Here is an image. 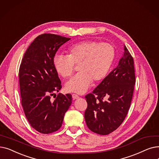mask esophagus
<instances>
[{"label": "esophagus", "mask_w": 159, "mask_h": 159, "mask_svg": "<svg viewBox=\"0 0 159 159\" xmlns=\"http://www.w3.org/2000/svg\"><path fill=\"white\" fill-rule=\"evenodd\" d=\"M72 98L73 99H79V96L76 95V94H73L72 95Z\"/></svg>", "instance_id": "obj_1"}]
</instances>
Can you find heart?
Segmentation results:
<instances>
[{"mask_svg":"<svg viewBox=\"0 0 159 159\" xmlns=\"http://www.w3.org/2000/svg\"><path fill=\"white\" fill-rule=\"evenodd\" d=\"M67 55H55L53 66L62 77H70L74 65H79V73L66 84V90L83 93L90 87L92 81L99 82L104 79L112 67L115 58L114 47L108 43L85 41L68 48Z\"/></svg>","mask_w":159,"mask_h":159,"instance_id":"obj_1","label":"heart"}]
</instances>
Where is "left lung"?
Segmentation results:
<instances>
[{"label": "left lung", "instance_id": "8db88e82", "mask_svg": "<svg viewBox=\"0 0 159 159\" xmlns=\"http://www.w3.org/2000/svg\"><path fill=\"white\" fill-rule=\"evenodd\" d=\"M135 81L134 60L124 45V52L118 66L92 93L85 97L88 107L84 118L89 130L106 135L121 125L130 107Z\"/></svg>", "mask_w": 159, "mask_h": 159}]
</instances>
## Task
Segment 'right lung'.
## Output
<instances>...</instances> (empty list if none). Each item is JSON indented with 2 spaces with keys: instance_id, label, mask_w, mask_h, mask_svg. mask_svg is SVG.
<instances>
[{
  "instance_id": "add662e5",
  "label": "right lung",
  "mask_w": 159,
  "mask_h": 159,
  "mask_svg": "<svg viewBox=\"0 0 159 159\" xmlns=\"http://www.w3.org/2000/svg\"><path fill=\"white\" fill-rule=\"evenodd\" d=\"M70 38L52 34L38 36L27 49L20 64L19 77L21 103L26 119L40 133L58 130L72 103V95L58 93L61 81L53 66L58 49Z\"/></svg>"
}]
</instances>
